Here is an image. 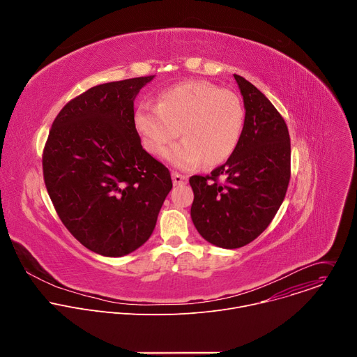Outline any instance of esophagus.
Listing matches in <instances>:
<instances>
[{
    "mask_svg": "<svg viewBox=\"0 0 357 357\" xmlns=\"http://www.w3.org/2000/svg\"><path fill=\"white\" fill-rule=\"evenodd\" d=\"M172 182H174V185H186L188 178L178 174V172H172Z\"/></svg>",
    "mask_w": 357,
    "mask_h": 357,
    "instance_id": "34e87169",
    "label": "esophagus"
}]
</instances>
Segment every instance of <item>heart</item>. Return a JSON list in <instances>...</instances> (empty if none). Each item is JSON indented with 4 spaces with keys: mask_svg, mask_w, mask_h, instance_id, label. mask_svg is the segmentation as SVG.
<instances>
[{
    "mask_svg": "<svg viewBox=\"0 0 357 357\" xmlns=\"http://www.w3.org/2000/svg\"><path fill=\"white\" fill-rule=\"evenodd\" d=\"M134 124L142 145L151 154H161L179 131L183 139L165 151V160L176 168L193 169L225 162L237 146L244 110L238 97L219 86L192 80L168 87L158 105L141 103Z\"/></svg>",
    "mask_w": 357,
    "mask_h": 357,
    "instance_id": "1",
    "label": "heart"
}]
</instances>
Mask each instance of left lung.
<instances>
[{"label": "left lung", "mask_w": 357, "mask_h": 357, "mask_svg": "<svg viewBox=\"0 0 357 357\" xmlns=\"http://www.w3.org/2000/svg\"><path fill=\"white\" fill-rule=\"evenodd\" d=\"M245 117L230 158L211 175H193L192 222L206 241L238 248L257 238L285 197L291 176L288 127L271 101L244 77L234 75Z\"/></svg>", "instance_id": "obj_1"}]
</instances>
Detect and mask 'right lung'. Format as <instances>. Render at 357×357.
Here are the masks:
<instances>
[{"label":"right lung","mask_w":357,"mask_h":357,"mask_svg":"<svg viewBox=\"0 0 357 357\" xmlns=\"http://www.w3.org/2000/svg\"><path fill=\"white\" fill-rule=\"evenodd\" d=\"M154 76L94 86L56 116L43 148L47 193L86 248L121 257L154 231L172 189L168 168L141 145L134 100Z\"/></svg>","instance_id":"add662e5"}]
</instances>
